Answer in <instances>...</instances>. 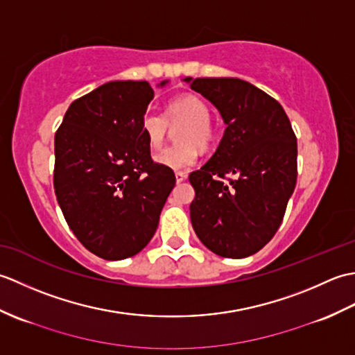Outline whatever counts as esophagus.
Returning <instances> with one entry per match:
<instances>
[{
    "instance_id": "34e87169",
    "label": "esophagus",
    "mask_w": 355,
    "mask_h": 355,
    "mask_svg": "<svg viewBox=\"0 0 355 355\" xmlns=\"http://www.w3.org/2000/svg\"><path fill=\"white\" fill-rule=\"evenodd\" d=\"M186 177H187V173H186V172H175V180H177V183H182V182H184Z\"/></svg>"
}]
</instances>
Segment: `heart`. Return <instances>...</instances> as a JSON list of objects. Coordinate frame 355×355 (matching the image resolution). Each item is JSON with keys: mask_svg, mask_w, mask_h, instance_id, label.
<instances>
[{"mask_svg": "<svg viewBox=\"0 0 355 355\" xmlns=\"http://www.w3.org/2000/svg\"><path fill=\"white\" fill-rule=\"evenodd\" d=\"M210 107L197 94H183L171 101L164 114L154 110L146 111L141 117V131L148 145L160 149L164 145L169 125L184 122L180 128L177 145L163 149L155 157L158 164L171 169H186L195 164L198 158V148L206 149L214 141L215 131L210 123Z\"/></svg>", "mask_w": 355, "mask_h": 355, "instance_id": "heart-1", "label": "heart"}]
</instances>
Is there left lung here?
Wrapping results in <instances>:
<instances>
[{"label":"left lung","instance_id":"obj_1","mask_svg":"<svg viewBox=\"0 0 355 355\" xmlns=\"http://www.w3.org/2000/svg\"><path fill=\"white\" fill-rule=\"evenodd\" d=\"M227 125L215 154L191 172L192 227L209 250L245 258L281 225L297 180V140L273 97L236 78L184 79Z\"/></svg>","mask_w":355,"mask_h":355}]
</instances>
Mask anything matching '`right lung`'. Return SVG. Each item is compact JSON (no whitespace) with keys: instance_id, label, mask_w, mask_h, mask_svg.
I'll list each match as a JSON object with an SVG mask.
<instances>
[{"instance_id":"add662e5","label":"right lung","mask_w":355,"mask_h":355,"mask_svg":"<svg viewBox=\"0 0 355 355\" xmlns=\"http://www.w3.org/2000/svg\"><path fill=\"white\" fill-rule=\"evenodd\" d=\"M153 99L146 80L108 82L74 101L55 134L59 207L80 244L107 261L146 247L175 186L141 131Z\"/></svg>"}]
</instances>
